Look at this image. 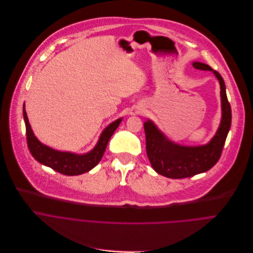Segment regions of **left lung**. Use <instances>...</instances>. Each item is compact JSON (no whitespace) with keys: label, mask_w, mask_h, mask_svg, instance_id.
Segmentation results:
<instances>
[{"label":"left lung","mask_w":253,"mask_h":253,"mask_svg":"<svg viewBox=\"0 0 253 253\" xmlns=\"http://www.w3.org/2000/svg\"><path fill=\"white\" fill-rule=\"evenodd\" d=\"M192 66L197 70L213 72L219 81L222 118L213 138L203 146H182L169 140L153 122L143 124L146 154L151 167L158 173L174 179L190 177L211 169L220 159L231 125V108L222 77L204 63L194 62Z\"/></svg>","instance_id":"obj_1"}]
</instances>
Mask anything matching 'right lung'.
Listing matches in <instances>:
<instances>
[{
    "label": "right lung",
    "mask_w": 253,
    "mask_h": 253,
    "mask_svg": "<svg viewBox=\"0 0 253 253\" xmlns=\"http://www.w3.org/2000/svg\"><path fill=\"white\" fill-rule=\"evenodd\" d=\"M23 115L26 124L27 143L31 155L42 165L53 169L65 175H79L94 168L102 160L111 136L122 122V119H119L112 123L100 134L96 145L89 153L85 155H75L72 153L55 150L40 142L34 135L29 124L25 104L23 106Z\"/></svg>",
    "instance_id": "add662e5"
}]
</instances>
